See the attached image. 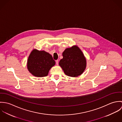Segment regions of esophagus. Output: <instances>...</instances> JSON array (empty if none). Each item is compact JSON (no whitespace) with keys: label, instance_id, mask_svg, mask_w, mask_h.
I'll use <instances>...</instances> for the list:
<instances>
[{"label":"esophagus","instance_id":"1","mask_svg":"<svg viewBox=\"0 0 122 122\" xmlns=\"http://www.w3.org/2000/svg\"><path fill=\"white\" fill-rule=\"evenodd\" d=\"M56 64L57 65H58V64H59V61L58 60L56 61Z\"/></svg>","mask_w":122,"mask_h":122}]
</instances>
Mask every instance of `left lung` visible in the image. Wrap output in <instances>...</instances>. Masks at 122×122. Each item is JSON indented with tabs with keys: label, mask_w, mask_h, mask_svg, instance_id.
<instances>
[{
	"label": "left lung",
	"mask_w": 122,
	"mask_h": 122,
	"mask_svg": "<svg viewBox=\"0 0 122 122\" xmlns=\"http://www.w3.org/2000/svg\"><path fill=\"white\" fill-rule=\"evenodd\" d=\"M62 56L59 65L67 76H78L85 71L86 66V59L78 46H74L66 49Z\"/></svg>",
	"instance_id": "obj_1"
}]
</instances>
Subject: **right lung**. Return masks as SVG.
Returning a JSON list of instances; mask_svg holds the SVG:
<instances>
[{"label":"right lung","mask_w":122,"mask_h":122,"mask_svg":"<svg viewBox=\"0 0 122 122\" xmlns=\"http://www.w3.org/2000/svg\"><path fill=\"white\" fill-rule=\"evenodd\" d=\"M55 64V61L50 54L34 49L29 56L27 68L35 76L44 77L48 75L49 71Z\"/></svg>","instance_id":"1"}]
</instances>
